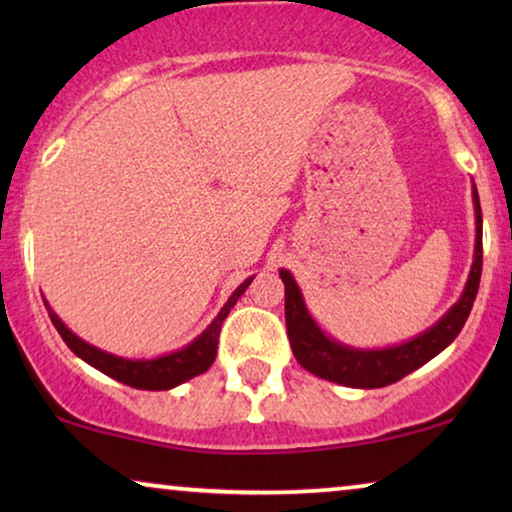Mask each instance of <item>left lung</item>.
<instances>
[{"mask_svg":"<svg viewBox=\"0 0 512 512\" xmlns=\"http://www.w3.org/2000/svg\"><path fill=\"white\" fill-rule=\"evenodd\" d=\"M473 207H475V254L473 265L468 272L464 293L457 303L447 310L431 328L415 338L401 342L394 347L380 349H359L342 345L331 335L321 331V326L307 310L303 293H300L296 279L289 270H279L284 282V312L286 331L293 356L305 370L321 380L342 384L354 389H377L394 384L412 370L422 368L426 361L438 356L447 345H452L461 328H464L468 314H471L473 300L478 296L480 275H482V209L478 188L473 184Z\"/></svg>","mask_w":512,"mask_h":512,"instance_id":"8db88e82","label":"left lung"}]
</instances>
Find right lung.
Here are the masks:
<instances>
[{
  "label": "right lung",
  "instance_id": "add662e5",
  "mask_svg": "<svg viewBox=\"0 0 512 512\" xmlns=\"http://www.w3.org/2000/svg\"><path fill=\"white\" fill-rule=\"evenodd\" d=\"M251 279L254 277L244 279V282L237 286L233 296L228 298V303L221 307V312L216 314L212 324H209L198 338L188 342L186 347L177 349V352L156 356V359H123V356L109 354L100 347H93L90 342L81 340L79 335L72 333L65 324H62V319L51 310L48 300H44V305L48 310V317L53 321V326L58 328L62 340L67 342V347L72 349L79 359L86 361L88 366L97 368L104 375L114 377L118 382L128 384V387L163 391V389L179 387V384H184L195 375H202L209 366H212L216 359V347H219V333H221L223 319L228 317V312L233 310L242 293L247 291Z\"/></svg>",
  "mask_w": 512,
  "mask_h": 512
}]
</instances>
